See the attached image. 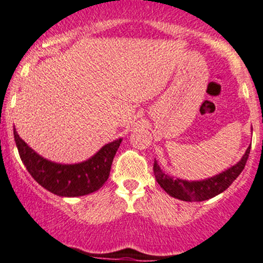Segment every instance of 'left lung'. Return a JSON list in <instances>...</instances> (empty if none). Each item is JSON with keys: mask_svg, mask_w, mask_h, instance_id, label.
Returning a JSON list of instances; mask_svg holds the SVG:
<instances>
[{"mask_svg": "<svg viewBox=\"0 0 263 263\" xmlns=\"http://www.w3.org/2000/svg\"><path fill=\"white\" fill-rule=\"evenodd\" d=\"M250 149L251 147L246 149L245 155L242 156L241 160L235 166L230 167L229 170L213 176V177L201 181H186L171 177V176L162 172L161 167L158 166L157 161H155L154 172L156 181L170 196L178 198V200L189 202L210 200V198L220 195L224 190L229 189L231 183L243 171L247 160H249Z\"/></svg>", "mask_w": 263, "mask_h": 263, "instance_id": "obj_1", "label": "left lung"}]
</instances>
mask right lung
<instances>
[{
    "instance_id": "obj_1",
    "label": "right lung",
    "mask_w": 263,
    "mask_h": 263,
    "mask_svg": "<svg viewBox=\"0 0 263 263\" xmlns=\"http://www.w3.org/2000/svg\"><path fill=\"white\" fill-rule=\"evenodd\" d=\"M14 142L22 162L37 183L61 197H79L100 190L107 181L111 164L122 138L105 145L87 161L62 164L46 160L34 152L13 131Z\"/></svg>"
}]
</instances>
